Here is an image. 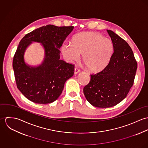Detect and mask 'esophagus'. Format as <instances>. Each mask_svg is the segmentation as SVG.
Segmentation results:
<instances>
[{
    "label": "esophagus",
    "mask_w": 148,
    "mask_h": 148,
    "mask_svg": "<svg viewBox=\"0 0 148 148\" xmlns=\"http://www.w3.org/2000/svg\"><path fill=\"white\" fill-rule=\"evenodd\" d=\"M80 71V69L79 68H77V67H75V74H77Z\"/></svg>",
    "instance_id": "obj_1"
}]
</instances>
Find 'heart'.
<instances>
[{
  "instance_id": "obj_1",
  "label": "heart",
  "mask_w": 148,
  "mask_h": 148,
  "mask_svg": "<svg viewBox=\"0 0 148 148\" xmlns=\"http://www.w3.org/2000/svg\"><path fill=\"white\" fill-rule=\"evenodd\" d=\"M114 47L109 39L96 32H83L76 35L72 45L64 44L62 47L64 56L69 60H77L83 54V60L92 72L103 70L109 63Z\"/></svg>"
}]
</instances>
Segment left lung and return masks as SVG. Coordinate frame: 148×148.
<instances>
[{"mask_svg":"<svg viewBox=\"0 0 148 148\" xmlns=\"http://www.w3.org/2000/svg\"><path fill=\"white\" fill-rule=\"evenodd\" d=\"M114 52L110 61L101 71L90 75L83 92L87 101L98 108H109L123 101L134 83L137 63L130 47L125 40L111 30Z\"/></svg>","mask_w":148,"mask_h":148,"instance_id":"8db88e82","label":"left lung"}]
</instances>
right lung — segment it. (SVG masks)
<instances>
[{
	"instance_id": "add662e5",
	"label": "right lung",
	"mask_w": 148,
	"mask_h": 148,
	"mask_svg": "<svg viewBox=\"0 0 148 148\" xmlns=\"http://www.w3.org/2000/svg\"><path fill=\"white\" fill-rule=\"evenodd\" d=\"M73 26L47 25L26 34L21 40L13 59L16 86L29 100L48 104L62 94L65 82L74 74V64L60 60V48L73 31ZM32 41L42 43L45 50L42 65L32 67L25 64L23 53Z\"/></svg>"
}]
</instances>
